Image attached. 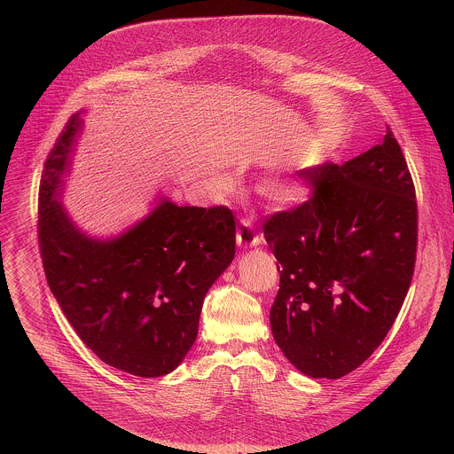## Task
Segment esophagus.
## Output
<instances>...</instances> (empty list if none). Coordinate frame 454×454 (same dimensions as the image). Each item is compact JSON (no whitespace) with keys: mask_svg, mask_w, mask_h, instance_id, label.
<instances>
[{"mask_svg":"<svg viewBox=\"0 0 454 454\" xmlns=\"http://www.w3.org/2000/svg\"><path fill=\"white\" fill-rule=\"evenodd\" d=\"M260 241H262V238L255 232L254 225L250 222H243L241 227L238 229V234H236L238 247L254 248V247H259Z\"/></svg>","mask_w":454,"mask_h":454,"instance_id":"obj_1","label":"esophagus"}]
</instances>
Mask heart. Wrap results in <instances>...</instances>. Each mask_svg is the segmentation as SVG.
Masks as SVG:
<instances>
[{
  "mask_svg": "<svg viewBox=\"0 0 454 454\" xmlns=\"http://www.w3.org/2000/svg\"><path fill=\"white\" fill-rule=\"evenodd\" d=\"M260 192L265 199H269L278 206L294 207L306 202L311 197L313 184L304 176L285 175V176H274L265 180L260 185Z\"/></svg>",
  "mask_w": 454,
  "mask_h": 454,
  "instance_id": "heart-1",
  "label": "heart"
}]
</instances>
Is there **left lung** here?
I'll use <instances>...</instances> for the list:
<instances>
[{
  "mask_svg": "<svg viewBox=\"0 0 454 454\" xmlns=\"http://www.w3.org/2000/svg\"><path fill=\"white\" fill-rule=\"evenodd\" d=\"M301 176L315 185L313 197L263 223L279 262L270 330L297 371L339 380L374 353L403 304L416 260V194L389 129L342 166L325 162Z\"/></svg>",
  "mask_w": 454,
  "mask_h": 454,
  "instance_id": "1",
  "label": "left lung"
}]
</instances>
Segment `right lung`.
<instances>
[{
    "mask_svg": "<svg viewBox=\"0 0 454 454\" xmlns=\"http://www.w3.org/2000/svg\"><path fill=\"white\" fill-rule=\"evenodd\" d=\"M83 114L61 132L40 185L47 281L67 322L105 364L137 378L166 376L191 351L202 301L234 259V216L225 206H178L157 195L150 213L117 236L82 231L61 197Z\"/></svg>",
    "mask_w": 454,
    "mask_h": 454,
    "instance_id": "obj_1",
    "label": "right lung"
}]
</instances>
